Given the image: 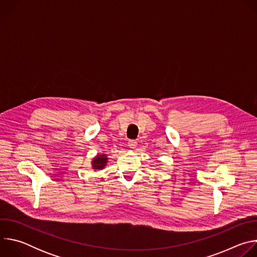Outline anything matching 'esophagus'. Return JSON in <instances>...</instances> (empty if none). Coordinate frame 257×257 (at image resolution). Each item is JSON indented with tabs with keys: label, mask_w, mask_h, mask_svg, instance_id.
I'll return each mask as SVG.
<instances>
[{
	"label": "esophagus",
	"mask_w": 257,
	"mask_h": 257,
	"mask_svg": "<svg viewBox=\"0 0 257 257\" xmlns=\"http://www.w3.org/2000/svg\"><path fill=\"white\" fill-rule=\"evenodd\" d=\"M136 145H137V142L135 140H129L128 141V146H129L130 150H134L136 148Z\"/></svg>",
	"instance_id": "34e87169"
}]
</instances>
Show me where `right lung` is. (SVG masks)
I'll return each instance as SVG.
<instances>
[{
    "label": "right lung",
    "mask_w": 257,
    "mask_h": 257,
    "mask_svg": "<svg viewBox=\"0 0 257 257\" xmlns=\"http://www.w3.org/2000/svg\"><path fill=\"white\" fill-rule=\"evenodd\" d=\"M107 156L104 155V154H97L91 161V168L94 170V171H100V170H103L104 167L106 166L107 164Z\"/></svg>",
    "instance_id": "obj_1"
}]
</instances>
